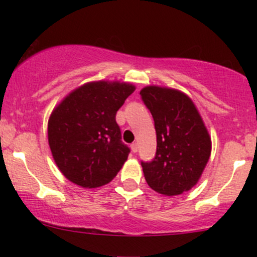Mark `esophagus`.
<instances>
[{
    "label": "esophagus",
    "instance_id": "obj_1",
    "mask_svg": "<svg viewBox=\"0 0 257 257\" xmlns=\"http://www.w3.org/2000/svg\"><path fill=\"white\" fill-rule=\"evenodd\" d=\"M131 147H132V151L133 152H134V153L138 152V144L137 143H133L132 145H131Z\"/></svg>",
    "mask_w": 257,
    "mask_h": 257
}]
</instances>
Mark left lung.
<instances>
[{"label": "left lung", "instance_id": "8db88e82", "mask_svg": "<svg viewBox=\"0 0 257 257\" xmlns=\"http://www.w3.org/2000/svg\"><path fill=\"white\" fill-rule=\"evenodd\" d=\"M140 95L157 134L155 158L141 162L144 176L156 192L178 196L198 182L210 157V137L193 101L182 91L149 85Z\"/></svg>", "mask_w": 257, "mask_h": 257}]
</instances>
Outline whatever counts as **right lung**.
Instances as JSON below:
<instances>
[{
  "instance_id": "right-lung-1",
  "label": "right lung",
  "mask_w": 257,
  "mask_h": 257,
  "mask_svg": "<svg viewBox=\"0 0 257 257\" xmlns=\"http://www.w3.org/2000/svg\"><path fill=\"white\" fill-rule=\"evenodd\" d=\"M135 87L124 82H90L72 90L52 112L48 143L66 179L85 188L111 181L128 158L116 113Z\"/></svg>"
}]
</instances>
